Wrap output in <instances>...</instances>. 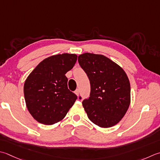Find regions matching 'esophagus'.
Masks as SVG:
<instances>
[{"label":"esophagus","instance_id":"34e87169","mask_svg":"<svg viewBox=\"0 0 160 160\" xmlns=\"http://www.w3.org/2000/svg\"><path fill=\"white\" fill-rule=\"evenodd\" d=\"M75 93H76V96H79V93H80V92H79V89H76V91H75Z\"/></svg>","mask_w":160,"mask_h":160}]
</instances>
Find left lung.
Here are the masks:
<instances>
[{
	"label": "left lung",
	"instance_id": "obj_1",
	"mask_svg": "<svg viewBox=\"0 0 160 160\" xmlns=\"http://www.w3.org/2000/svg\"><path fill=\"white\" fill-rule=\"evenodd\" d=\"M78 62L90 81V97L82 101L89 120L101 128L115 126L130 104V84L126 72L102 55L83 53L78 56Z\"/></svg>",
	"mask_w": 160,
	"mask_h": 160
}]
</instances>
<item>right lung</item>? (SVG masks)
Segmentation results:
<instances>
[{"label":"right lung","mask_w":160,"mask_h":160,"mask_svg":"<svg viewBox=\"0 0 160 160\" xmlns=\"http://www.w3.org/2000/svg\"><path fill=\"white\" fill-rule=\"evenodd\" d=\"M76 54L63 53L43 59L34 68L24 83L26 107L39 123L52 125L66 117L77 99L68 89L65 74L77 61Z\"/></svg>","instance_id":"obj_1"}]
</instances>
